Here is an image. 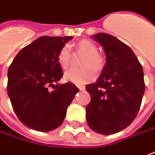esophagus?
Masks as SVG:
<instances>
[{"label": "esophagus", "mask_w": 155, "mask_h": 155, "mask_svg": "<svg viewBox=\"0 0 155 155\" xmlns=\"http://www.w3.org/2000/svg\"><path fill=\"white\" fill-rule=\"evenodd\" d=\"M78 89H79V90H81V91H84V90H85V87L84 86H82V85H79V86H78Z\"/></svg>", "instance_id": "obj_1"}]
</instances>
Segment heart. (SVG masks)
I'll list each match as a JSON object with an SVG mask.
<instances>
[{"label":"heart","instance_id":"obj_1","mask_svg":"<svg viewBox=\"0 0 155 155\" xmlns=\"http://www.w3.org/2000/svg\"><path fill=\"white\" fill-rule=\"evenodd\" d=\"M77 51L84 54L81 61V68H72L67 71L64 75L66 81L77 85L87 84L94 80L96 71H101L106 66L107 60L104 54L98 52V48L93 41L87 39L79 41L76 45ZM71 61L70 47L65 45L58 53V62L64 69L68 68Z\"/></svg>","mask_w":155,"mask_h":155}]
</instances>
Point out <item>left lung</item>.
<instances>
[{"mask_svg":"<svg viewBox=\"0 0 155 155\" xmlns=\"http://www.w3.org/2000/svg\"><path fill=\"white\" fill-rule=\"evenodd\" d=\"M92 37L104 48L107 63L97 81L86 85L91 96L86 119L94 131L111 135L128 127L137 115L145 91L143 66L115 36L98 33Z\"/></svg>","mask_w":155,"mask_h":155,"instance_id":"left-lung-1","label":"left lung"}]
</instances>
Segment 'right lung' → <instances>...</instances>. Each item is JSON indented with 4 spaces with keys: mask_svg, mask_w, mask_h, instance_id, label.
<instances>
[{
    "mask_svg": "<svg viewBox=\"0 0 155 155\" xmlns=\"http://www.w3.org/2000/svg\"><path fill=\"white\" fill-rule=\"evenodd\" d=\"M71 39L41 36L23 48L8 68L7 94L15 114L28 128L43 132L58 128L79 91L69 82L54 84L63 77L58 53Z\"/></svg>",
    "mask_w": 155,
    "mask_h": 155,
    "instance_id": "add662e5",
    "label": "right lung"
}]
</instances>
